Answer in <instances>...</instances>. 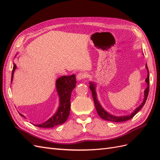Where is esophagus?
<instances>
[{
	"instance_id": "1",
	"label": "esophagus",
	"mask_w": 160,
	"mask_h": 160,
	"mask_svg": "<svg viewBox=\"0 0 160 160\" xmlns=\"http://www.w3.org/2000/svg\"><path fill=\"white\" fill-rule=\"evenodd\" d=\"M87 77V74L85 73V72H79V73H78L77 75V79L78 81H81L82 79H85V77Z\"/></svg>"
}]
</instances>
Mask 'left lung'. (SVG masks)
Here are the masks:
<instances>
[{
	"instance_id": "1",
	"label": "left lung",
	"mask_w": 160,
	"mask_h": 160,
	"mask_svg": "<svg viewBox=\"0 0 160 160\" xmlns=\"http://www.w3.org/2000/svg\"><path fill=\"white\" fill-rule=\"evenodd\" d=\"M146 68L148 71V77L146 79V82L148 85L147 88L145 89L144 91V98H143V102L141 103L139 107H138L136 109H135L133 112L131 113L130 115H122V116H115L112 114H110L108 113V111H106L103 108L102 106L101 105L99 102L98 100V98H97V93H96V91H95V84L93 82H89V89H91L92 92V95H93V98L94 101V103L95 105V108L97 110V112H98V115L100 116V117L102 118L103 119L109 121V122H125V121H128L130 119H132L133 118V116L135 115L138 111L141 109L144 104L146 103V101L147 100L148 96V93H149V71L148 68V65L147 64L146 65Z\"/></svg>"
}]
</instances>
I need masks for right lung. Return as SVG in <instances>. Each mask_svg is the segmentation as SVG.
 I'll return each instance as SVG.
<instances>
[{"mask_svg": "<svg viewBox=\"0 0 160 160\" xmlns=\"http://www.w3.org/2000/svg\"><path fill=\"white\" fill-rule=\"evenodd\" d=\"M17 69V65L13 63V69L11 75V82L13 79L14 72ZM75 75H72L69 76H62L56 81V88L58 95L59 98V105L55 113L53 115L45 122L41 124H37L35 126L50 128L57 125H59L65 123L68 118L70 113L71 109V92L75 88L76 85ZM21 116L25 117L22 114L19 113Z\"/></svg>", "mask_w": 160, "mask_h": 160, "instance_id": "add662e5", "label": "right lung"}]
</instances>
